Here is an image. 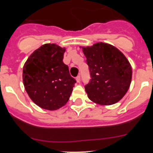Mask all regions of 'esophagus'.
I'll use <instances>...</instances> for the list:
<instances>
[{"mask_svg": "<svg viewBox=\"0 0 153 153\" xmlns=\"http://www.w3.org/2000/svg\"><path fill=\"white\" fill-rule=\"evenodd\" d=\"M76 81H77V82L78 83H79L80 82V81H81V75H78V76L76 77Z\"/></svg>", "mask_w": 153, "mask_h": 153, "instance_id": "1", "label": "esophagus"}]
</instances>
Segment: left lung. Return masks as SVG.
Returning <instances> with one entry per match:
<instances>
[{"label":"left lung","mask_w":153,"mask_h":153,"mask_svg":"<svg viewBox=\"0 0 153 153\" xmlns=\"http://www.w3.org/2000/svg\"><path fill=\"white\" fill-rule=\"evenodd\" d=\"M82 49L91 76L84 86L88 98L101 105H112L119 101L132 80L129 61L119 49L105 43Z\"/></svg>","instance_id":"obj_1"}]
</instances>
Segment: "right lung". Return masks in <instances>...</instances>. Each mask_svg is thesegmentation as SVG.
Wrapping results in <instances>:
<instances>
[{
	"label": "right lung",
	"mask_w": 153,
	"mask_h": 153,
	"mask_svg": "<svg viewBox=\"0 0 153 153\" xmlns=\"http://www.w3.org/2000/svg\"><path fill=\"white\" fill-rule=\"evenodd\" d=\"M65 48L55 44L41 46L23 68V81L29 98L43 109L55 110L69 100L76 81L63 62Z\"/></svg>",
	"instance_id": "right-lung-1"
}]
</instances>
